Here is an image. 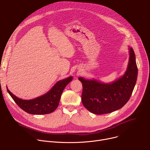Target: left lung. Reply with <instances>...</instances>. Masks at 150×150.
<instances>
[{
  "label": "left lung",
  "mask_w": 150,
  "mask_h": 150,
  "mask_svg": "<svg viewBox=\"0 0 150 150\" xmlns=\"http://www.w3.org/2000/svg\"><path fill=\"white\" fill-rule=\"evenodd\" d=\"M129 49L127 69L123 76L112 83L78 78L83 87L82 103L90 112L96 115L110 113L122 108L129 100L137 82L138 68L134 51L132 47Z\"/></svg>",
  "instance_id": "8db88e82"
}]
</instances>
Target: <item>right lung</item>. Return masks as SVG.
I'll return each instance as SVG.
<instances>
[{"instance_id": "add662e5", "label": "right lung", "mask_w": 150, "mask_h": 150, "mask_svg": "<svg viewBox=\"0 0 150 150\" xmlns=\"http://www.w3.org/2000/svg\"><path fill=\"white\" fill-rule=\"evenodd\" d=\"M73 77L59 81L46 94L32 100H23L13 95L7 88V91L19 108L32 115H46L53 112L57 108L62 92Z\"/></svg>"}]
</instances>
